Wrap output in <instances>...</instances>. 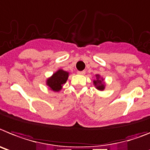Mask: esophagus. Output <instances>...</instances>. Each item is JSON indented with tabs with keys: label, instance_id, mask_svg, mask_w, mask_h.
Returning a JSON list of instances; mask_svg holds the SVG:
<instances>
[{
	"label": "esophagus",
	"instance_id": "34e87169",
	"mask_svg": "<svg viewBox=\"0 0 150 150\" xmlns=\"http://www.w3.org/2000/svg\"><path fill=\"white\" fill-rule=\"evenodd\" d=\"M78 74H79V75H85V71H78Z\"/></svg>",
	"mask_w": 150,
	"mask_h": 150
}]
</instances>
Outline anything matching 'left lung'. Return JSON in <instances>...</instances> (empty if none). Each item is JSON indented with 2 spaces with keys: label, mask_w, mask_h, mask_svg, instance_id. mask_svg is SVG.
I'll return each instance as SVG.
<instances>
[{
  "label": "left lung",
  "mask_w": 150,
  "mask_h": 150,
  "mask_svg": "<svg viewBox=\"0 0 150 150\" xmlns=\"http://www.w3.org/2000/svg\"><path fill=\"white\" fill-rule=\"evenodd\" d=\"M98 76V80L97 81H94V85H96L97 86V88L98 89V90H104V85H103V84H101V81H100V79H98L99 76L98 75H97Z\"/></svg>",
  "instance_id": "1"
}]
</instances>
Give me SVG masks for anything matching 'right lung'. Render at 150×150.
<instances>
[{
    "label": "right lung",
    "instance_id": "right-lung-1",
    "mask_svg": "<svg viewBox=\"0 0 150 150\" xmlns=\"http://www.w3.org/2000/svg\"><path fill=\"white\" fill-rule=\"evenodd\" d=\"M69 73L63 70H59L56 71L50 79L47 80V85L50 86L52 90L59 91L62 88V86L67 81Z\"/></svg>",
    "mask_w": 150,
    "mask_h": 150
}]
</instances>
